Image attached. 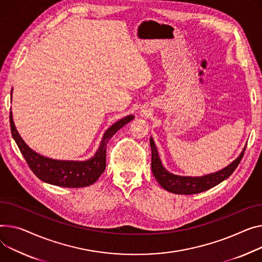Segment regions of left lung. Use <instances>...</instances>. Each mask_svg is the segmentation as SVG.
Masks as SVG:
<instances>
[{
	"label": "left lung",
	"instance_id": "8db88e82",
	"mask_svg": "<svg viewBox=\"0 0 262 262\" xmlns=\"http://www.w3.org/2000/svg\"><path fill=\"white\" fill-rule=\"evenodd\" d=\"M149 142L151 148V171L155 178L164 189L178 195H193L202 193V191L210 189L221 183L234 172L246 151L245 147V149L242 150V152L235 161H233L230 165L217 172L210 173V175H205L203 177H183L172 175V173L167 171L162 166L158 151H157L156 145L151 138Z\"/></svg>",
	"mask_w": 262,
	"mask_h": 262
}]
</instances>
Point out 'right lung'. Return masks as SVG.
<instances>
[{
    "instance_id": "right-lung-1",
    "label": "right lung",
    "mask_w": 262,
    "mask_h": 262,
    "mask_svg": "<svg viewBox=\"0 0 262 262\" xmlns=\"http://www.w3.org/2000/svg\"><path fill=\"white\" fill-rule=\"evenodd\" d=\"M12 93V92H11ZM10 129L15 143L19 146L29 168L40 180L62 187H85L95 183L105 170L106 145L110 139L134 116H127L112 125L103 136L99 149L92 159L86 161H61L46 158L30 149L15 129L10 112Z\"/></svg>"
}]
</instances>
